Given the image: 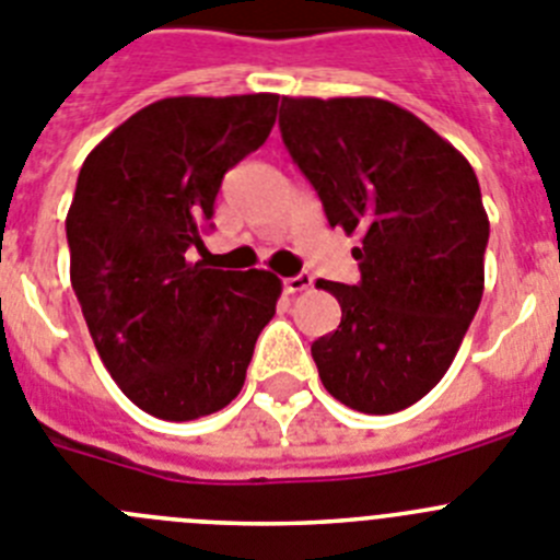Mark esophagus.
Instances as JSON below:
<instances>
[{"label": "esophagus", "instance_id": "obj_1", "mask_svg": "<svg viewBox=\"0 0 560 560\" xmlns=\"http://www.w3.org/2000/svg\"><path fill=\"white\" fill-rule=\"evenodd\" d=\"M283 285H285V291H289V294H300V291H307L311 285H314V277L307 275V271H300L296 277H285Z\"/></svg>", "mask_w": 560, "mask_h": 560}]
</instances>
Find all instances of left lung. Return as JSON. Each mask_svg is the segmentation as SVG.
<instances>
[{
	"instance_id": "1",
	"label": "left lung",
	"mask_w": 560,
	"mask_h": 560,
	"mask_svg": "<svg viewBox=\"0 0 560 560\" xmlns=\"http://www.w3.org/2000/svg\"><path fill=\"white\" fill-rule=\"evenodd\" d=\"M280 132L330 228L361 235L358 285L319 280L341 325L311 343L327 392L397 413L447 374L483 296L489 217L453 143L377 96H283Z\"/></svg>"
}]
</instances>
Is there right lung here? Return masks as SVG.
I'll return each instance as SVG.
<instances>
[{
	"instance_id": "add662e5",
	"label": "right lung",
	"mask_w": 560,
	"mask_h": 560,
	"mask_svg": "<svg viewBox=\"0 0 560 560\" xmlns=\"http://www.w3.org/2000/svg\"><path fill=\"white\" fill-rule=\"evenodd\" d=\"M277 94L168 96L96 143L66 217L71 289L102 363L141 410L166 422L238 397L283 283L222 271L202 246L228 168L275 127Z\"/></svg>"
}]
</instances>
